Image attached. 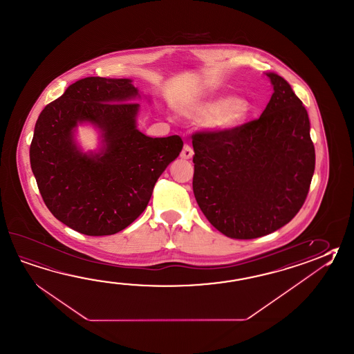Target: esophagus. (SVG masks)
<instances>
[{"label": "esophagus", "mask_w": 354, "mask_h": 354, "mask_svg": "<svg viewBox=\"0 0 354 354\" xmlns=\"http://www.w3.org/2000/svg\"><path fill=\"white\" fill-rule=\"evenodd\" d=\"M193 155H194L193 149H192L189 145H184V147H183V151L180 152L181 159H192V158H193Z\"/></svg>", "instance_id": "obj_1"}]
</instances>
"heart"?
Segmentation results:
<instances>
[{
  "instance_id": "b5f03b06",
  "label": "heart",
  "mask_w": 354,
  "mask_h": 354,
  "mask_svg": "<svg viewBox=\"0 0 354 354\" xmlns=\"http://www.w3.org/2000/svg\"><path fill=\"white\" fill-rule=\"evenodd\" d=\"M251 112V104L242 98L219 97L202 102L189 111L193 117H205L204 124L214 131L236 129L245 122Z\"/></svg>"
}]
</instances>
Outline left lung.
<instances>
[{
	"mask_svg": "<svg viewBox=\"0 0 354 354\" xmlns=\"http://www.w3.org/2000/svg\"><path fill=\"white\" fill-rule=\"evenodd\" d=\"M266 75L274 93L260 118L192 136L195 199L230 239H259L289 223L303 207L315 169L303 102L282 77Z\"/></svg>",
	"mask_w": 354,
	"mask_h": 354,
	"instance_id": "1",
	"label": "left lung"
}]
</instances>
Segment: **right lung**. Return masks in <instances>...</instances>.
Masks as SVG:
<instances>
[{
	"mask_svg": "<svg viewBox=\"0 0 354 354\" xmlns=\"http://www.w3.org/2000/svg\"><path fill=\"white\" fill-rule=\"evenodd\" d=\"M136 97L131 80L88 77L66 88L37 118L30 145L37 188L51 214L74 231L109 236L129 227L180 153V136L152 138L138 130ZM82 122L102 130L100 153L84 154L75 144Z\"/></svg>",
	"mask_w": 354,
	"mask_h": 354,
	"instance_id": "1",
	"label": "right lung"
}]
</instances>
